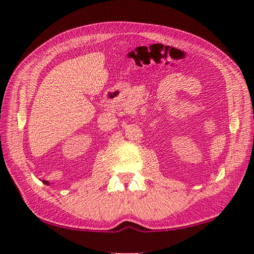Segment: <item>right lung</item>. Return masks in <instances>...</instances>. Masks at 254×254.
I'll return each mask as SVG.
<instances>
[{"instance_id":"add662e5","label":"right lung","mask_w":254,"mask_h":254,"mask_svg":"<svg viewBox=\"0 0 254 254\" xmlns=\"http://www.w3.org/2000/svg\"><path fill=\"white\" fill-rule=\"evenodd\" d=\"M44 183H45V184H47V186H49V184H50V183H49L48 181H44Z\"/></svg>"}]
</instances>
